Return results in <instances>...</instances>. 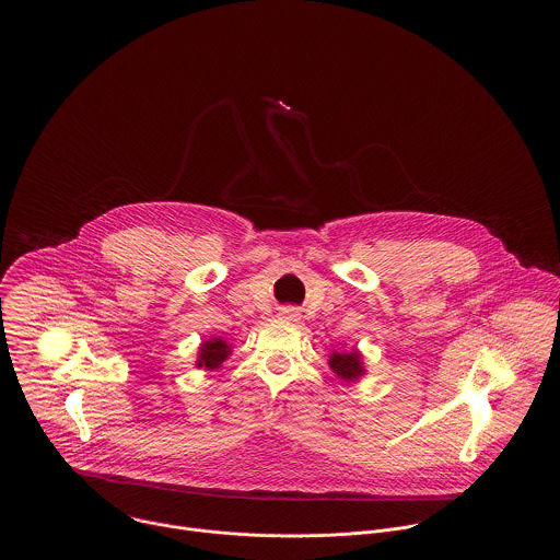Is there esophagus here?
I'll return each mask as SVG.
<instances>
[{
    "label": "esophagus",
    "instance_id": "34e87169",
    "mask_svg": "<svg viewBox=\"0 0 560 560\" xmlns=\"http://www.w3.org/2000/svg\"><path fill=\"white\" fill-rule=\"evenodd\" d=\"M285 315H290V317H288V319H293V317H295V315H293L292 311H285Z\"/></svg>",
    "mask_w": 560,
    "mask_h": 560
}]
</instances>
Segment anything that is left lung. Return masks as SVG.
<instances>
[{"instance_id":"obj_1","label":"left lung","mask_w":560,"mask_h":560,"mask_svg":"<svg viewBox=\"0 0 560 560\" xmlns=\"http://www.w3.org/2000/svg\"><path fill=\"white\" fill-rule=\"evenodd\" d=\"M329 365H331L334 372L338 373L340 377H345V380H357L363 373L359 352H350V354L336 352V354H331Z\"/></svg>"}]
</instances>
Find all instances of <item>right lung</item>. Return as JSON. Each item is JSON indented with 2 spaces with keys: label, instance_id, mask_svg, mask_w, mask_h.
Masks as SVG:
<instances>
[{
  "label": "right lung",
  "instance_id": "1",
  "mask_svg": "<svg viewBox=\"0 0 560 560\" xmlns=\"http://www.w3.org/2000/svg\"><path fill=\"white\" fill-rule=\"evenodd\" d=\"M231 354V348L220 340V338H213L210 342H203L201 352H199V361H197V368H206V370H215L222 365V361Z\"/></svg>",
  "mask_w": 560,
  "mask_h": 560
}]
</instances>
